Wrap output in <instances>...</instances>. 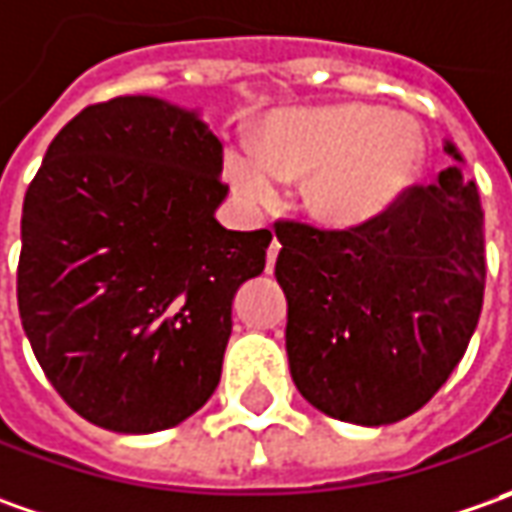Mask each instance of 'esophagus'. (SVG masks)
<instances>
[{"instance_id":"esophagus-1","label":"esophagus","mask_w":512,"mask_h":512,"mask_svg":"<svg viewBox=\"0 0 512 512\" xmlns=\"http://www.w3.org/2000/svg\"><path fill=\"white\" fill-rule=\"evenodd\" d=\"M277 255H280V240L274 238L272 243H269V249H266V272H272L274 269V260H277Z\"/></svg>"}]
</instances>
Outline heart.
Listing matches in <instances>:
<instances>
[{"label":"heart","instance_id":"heart-1","mask_svg":"<svg viewBox=\"0 0 512 512\" xmlns=\"http://www.w3.org/2000/svg\"><path fill=\"white\" fill-rule=\"evenodd\" d=\"M425 141L411 118L374 104L283 110L263 127L255 155H232L229 178L243 198L272 201L274 178H309L317 218L354 226L382 215L414 184Z\"/></svg>","mask_w":512,"mask_h":512}]
</instances>
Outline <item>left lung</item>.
Returning <instances> with one entry per match:
<instances>
[{"label": "left lung", "instance_id": "8db88e82", "mask_svg": "<svg viewBox=\"0 0 512 512\" xmlns=\"http://www.w3.org/2000/svg\"><path fill=\"white\" fill-rule=\"evenodd\" d=\"M445 150L459 158L450 144ZM274 235L283 243L274 274L289 300L297 391L357 425H391L431 402L482 314L476 186L448 167L371 221L326 229L277 218Z\"/></svg>", "mask_w": 512, "mask_h": 512}]
</instances>
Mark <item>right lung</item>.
<instances>
[{"instance_id":"obj_1","label":"right lung","mask_w":512,"mask_h":512,"mask_svg":"<svg viewBox=\"0 0 512 512\" xmlns=\"http://www.w3.org/2000/svg\"><path fill=\"white\" fill-rule=\"evenodd\" d=\"M221 167L195 115L118 96L70 118L27 186L22 328L59 397L98 428L167 431L221 382L235 291L272 240L215 221Z\"/></svg>"}]
</instances>
